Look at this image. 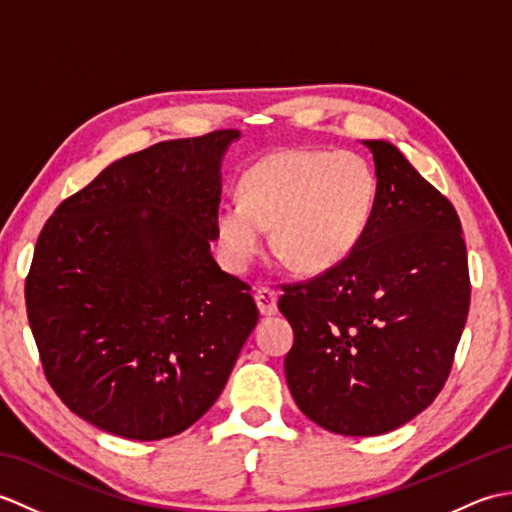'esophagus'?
Here are the masks:
<instances>
[{
    "label": "esophagus",
    "mask_w": 512,
    "mask_h": 512,
    "mask_svg": "<svg viewBox=\"0 0 512 512\" xmlns=\"http://www.w3.org/2000/svg\"><path fill=\"white\" fill-rule=\"evenodd\" d=\"M255 301H257L259 312H262L264 317H270V314L277 312V292L275 290L259 288L255 292Z\"/></svg>",
    "instance_id": "esophagus-1"
}]
</instances>
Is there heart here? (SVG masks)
I'll return each instance as SVG.
<instances>
[{
  "instance_id": "heart-1",
  "label": "heart",
  "mask_w": 512,
  "mask_h": 512,
  "mask_svg": "<svg viewBox=\"0 0 512 512\" xmlns=\"http://www.w3.org/2000/svg\"><path fill=\"white\" fill-rule=\"evenodd\" d=\"M239 189L242 200L215 211L217 246L235 270L262 253L273 228L270 246L292 270L328 273L363 242L378 202L376 171L354 151H270L242 173Z\"/></svg>"
}]
</instances>
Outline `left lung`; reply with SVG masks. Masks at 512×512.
Returning <instances> with one entry per match:
<instances>
[{
	"label": "left lung",
	"mask_w": 512,
	"mask_h": 512,
	"mask_svg": "<svg viewBox=\"0 0 512 512\" xmlns=\"http://www.w3.org/2000/svg\"><path fill=\"white\" fill-rule=\"evenodd\" d=\"M372 151L378 202L363 242L336 268L284 286L297 407L341 436H380L444 387L469 314L471 281L453 204L387 140Z\"/></svg>",
	"instance_id": "obj_1"
}]
</instances>
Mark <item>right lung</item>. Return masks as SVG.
<instances>
[{"label": "right lung", "mask_w": 512, "mask_h": 512, "mask_svg": "<svg viewBox=\"0 0 512 512\" xmlns=\"http://www.w3.org/2000/svg\"><path fill=\"white\" fill-rule=\"evenodd\" d=\"M220 129L103 169L43 226L26 308L43 372L76 416L127 440L178 436L222 394L259 310L211 255Z\"/></svg>", "instance_id": "right-lung-1"}]
</instances>
